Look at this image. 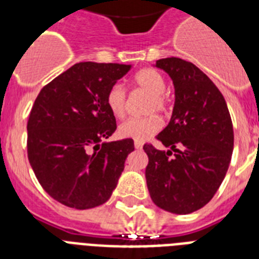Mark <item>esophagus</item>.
<instances>
[{
	"label": "esophagus",
	"mask_w": 259,
	"mask_h": 259,
	"mask_svg": "<svg viewBox=\"0 0 259 259\" xmlns=\"http://www.w3.org/2000/svg\"><path fill=\"white\" fill-rule=\"evenodd\" d=\"M142 146H144V144L141 141H134V148L136 149H142Z\"/></svg>",
	"instance_id": "34e87169"
}]
</instances>
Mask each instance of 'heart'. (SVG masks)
Returning a JSON list of instances; mask_svg holds the SVG:
<instances>
[{
	"mask_svg": "<svg viewBox=\"0 0 259 259\" xmlns=\"http://www.w3.org/2000/svg\"><path fill=\"white\" fill-rule=\"evenodd\" d=\"M136 89L142 90L150 95L146 113H166L169 107V99L166 97L165 78L156 68H142L133 76ZM106 106L115 118H123L126 114V93L121 84H114L106 94ZM162 122L156 114L144 118H132L118 127V134L123 138L136 141H145L161 129Z\"/></svg>",
	"mask_w": 259,
	"mask_h": 259,
	"instance_id": "1",
	"label": "heart"
}]
</instances>
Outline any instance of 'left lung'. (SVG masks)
Returning a JSON list of instances; mask_svg holds the SVG:
<instances>
[{
  "label": "left lung",
  "mask_w": 259,
  "mask_h": 259,
  "mask_svg": "<svg viewBox=\"0 0 259 259\" xmlns=\"http://www.w3.org/2000/svg\"><path fill=\"white\" fill-rule=\"evenodd\" d=\"M156 67L172 79L175 106L157 136L169 150L144 145L146 184L157 207L184 215L204 207L221 187L234 149L233 122L219 89L195 64L166 58Z\"/></svg>",
  "instance_id": "obj_1"
}]
</instances>
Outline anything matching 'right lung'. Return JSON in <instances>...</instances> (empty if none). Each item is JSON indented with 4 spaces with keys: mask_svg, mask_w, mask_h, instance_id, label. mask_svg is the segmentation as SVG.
Instances as JSON below:
<instances>
[{
    "mask_svg": "<svg viewBox=\"0 0 259 259\" xmlns=\"http://www.w3.org/2000/svg\"><path fill=\"white\" fill-rule=\"evenodd\" d=\"M127 64L76 63L44 86L28 119V160L48 195L76 209L109 200L134 150L130 138L103 142L117 129L106 94Z\"/></svg>",
    "mask_w": 259,
    "mask_h": 259,
    "instance_id": "right-lung-1",
    "label": "right lung"
}]
</instances>
